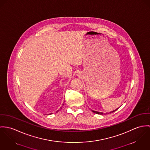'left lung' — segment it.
<instances>
[{"instance_id": "8db88e82", "label": "left lung", "mask_w": 150, "mask_h": 150, "mask_svg": "<svg viewBox=\"0 0 150 150\" xmlns=\"http://www.w3.org/2000/svg\"><path fill=\"white\" fill-rule=\"evenodd\" d=\"M118 109H116L115 110H113V112H110V113H113V112H115L116 110H117ZM92 112H93V113H96V114H98V115H103V113H101V112H96V111H94V110H92Z\"/></svg>"}]
</instances>
